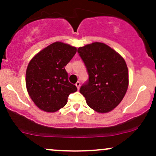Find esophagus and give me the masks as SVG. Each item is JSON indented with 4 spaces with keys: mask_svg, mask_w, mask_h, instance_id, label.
I'll list each match as a JSON object with an SVG mask.
<instances>
[{
    "mask_svg": "<svg viewBox=\"0 0 156 156\" xmlns=\"http://www.w3.org/2000/svg\"><path fill=\"white\" fill-rule=\"evenodd\" d=\"M75 86H76L77 88H78V90H79L80 86H81V83H80V81H77L76 84H75Z\"/></svg>",
    "mask_w": 156,
    "mask_h": 156,
    "instance_id": "1",
    "label": "esophagus"
}]
</instances>
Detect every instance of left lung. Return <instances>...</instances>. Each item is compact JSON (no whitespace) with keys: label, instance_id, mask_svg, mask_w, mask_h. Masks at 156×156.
I'll use <instances>...</instances> for the list:
<instances>
[{"label":"left lung","instance_id":"1","mask_svg":"<svg viewBox=\"0 0 156 156\" xmlns=\"http://www.w3.org/2000/svg\"><path fill=\"white\" fill-rule=\"evenodd\" d=\"M89 78L80 93L94 111L106 113L115 108L128 87V69L125 59L115 50L100 42L78 49Z\"/></svg>","mask_w":156,"mask_h":156}]
</instances>
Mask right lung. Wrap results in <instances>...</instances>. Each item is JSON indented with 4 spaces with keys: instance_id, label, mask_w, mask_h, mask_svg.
Here are the masks:
<instances>
[{
    "instance_id": "obj_1",
    "label": "right lung",
    "mask_w": 156,
    "mask_h": 156,
    "mask_svg": "<svg viewBox=\"0 0 156 156\" xmlns=\"http://www.w3.org/2000/svg\"><path fill=\"white\" fill-rule=\"evenodd\" d=\"M77 49L55 42L41 50L30 61L26 69V88L30 97L40 109L54 112L64 107L69 94L77 91L68 80L65 66Z\"/></svg>"
}]
</instances>
